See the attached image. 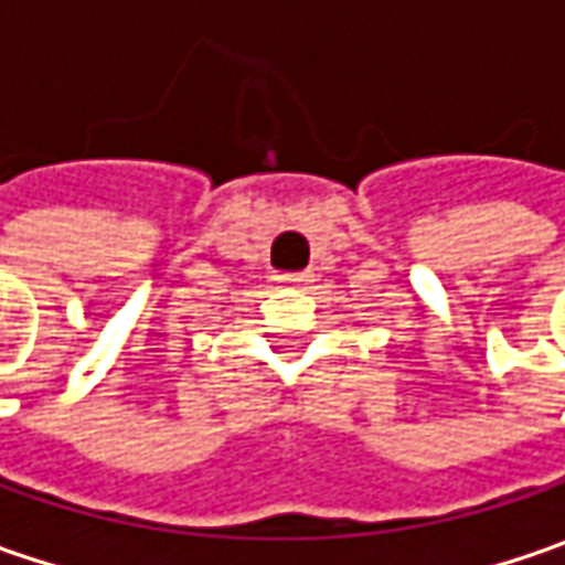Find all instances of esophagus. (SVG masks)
Segmentation results:
<instances>
[{
    "label": "esophagus",
    "mask_w": 565,
    "mask_h": 565,
    "mask_svg": "<svg viewBox=\"0 0 565 565\" xmlns=\"http://www.w3.org/2000/svg\"><path fill=\"white\" fill-rule=\"evenodd\" d=\"M279 282H286V286H301V289H305L308 282H315V273H282Z\"/></svg>",
    "instance_id": "34e87169"
}]
</instances>
